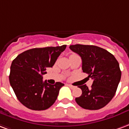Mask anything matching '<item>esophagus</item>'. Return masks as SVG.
I'll return each instance as SVG.
<instances>
[{"label":"esophagus","instance_id":"esophagus-1","mask_svg":"<svg viewBox=\"0 0 129 129\" xmlns=\"http://www.w3.org/2000/svg\"><path fill=\"white\" fill-rule=\"evenodd\" d=\"M67 86H69L70 88H72V89H73V88H74V86H72L71 84H67Z\"/></svg>","mask_w":129,"mask_h":129}]
</instances>
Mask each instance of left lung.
Returning a JSON list of instances; mask_svg holds the SVG:
<instances>
[{"mask_svg": "<svg viewBox=\"0 0 129 129\" xmlns=\"http://www.w3.org/2000/svg\"><path fill=\"white\" fill-rule=\"evenodd\" d=\"M69 48L81 57L82 71L93 80L90 89L86 84L79 86L82 93L76 102L85 109H102L112 100L120 81L118 62L108 51L94 45H74Z\"/></svg>", "mask_w": 129, "mask_h": 129, "instance_id": "8db88e82", "label": "left lung"}]
</instances>
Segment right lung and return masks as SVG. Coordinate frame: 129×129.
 <instances>
[{
	"instance_id": "obj_1",
	"label": "right lung",
	"mask_w": 129,
	"mask_h": 129,
	"mask_svg": "<svg viewBox=\"0 0 129 129\" xmlns=\"http://www.w3.org/2000/svg\"><path fill=\"white\" fill-rule=\"evenodd\" d=\"M67 45L34 48L20 53L12 61L9 82L17 98L24 106L34 111H43L52 106L63 83L43 82L46 69L52 67Z\"/></svg>"
}]
</instances>
